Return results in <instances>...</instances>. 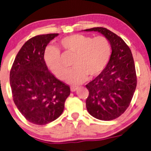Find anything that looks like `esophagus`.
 I'll use <instances>...</instances> for the list:
<instances>
[{"label":"esophagus","mask_w":151,"mask_h":151,"mask_svg":"<svg viewBox=\"0 0 151 151\" xmlns=\"http://www.w3.org/2000/svg\"><path fill=\"white\" fill-rule=\"evenodd\" d=\"M77 89H78V88L77 87H74V86H72V87L70 88V90H71L72 92H75Z\"/></svg>","instance_id":"obj_1"}]
</instances>
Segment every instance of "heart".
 I'll return each instance as SVG.
<instances>
[{
  "mask_svg": "<svg viewBox=\"0 0 151 151\" xmlns=\"http://www.w3.org/2000/svg\"><path fill=\"white\" fill-rule=\"evenodd\" d=\"M60 45L65 52L75 55L72 70L66 74L65 81L72 85L82 83L89 77L94 78L107 67L112 54L109 40L104 36L92 38L75 34L60 41ZM44 60L48 68L59 79H63L67 68L62 61L60 51L56 47L45 50Z\"/></svg>",
  "mask_w": 151,
  "mask_h": 151,
  "instance_id": "1",
  "label": "heart"
}]
</instances>
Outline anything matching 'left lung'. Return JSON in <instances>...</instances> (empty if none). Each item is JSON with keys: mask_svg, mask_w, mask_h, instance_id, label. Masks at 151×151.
Returning a JSON list of instances; mask_svg holds the SVG:
<instances>
[{"mask_svg": "<svg viewBox=\"0 0 151 151\" xmlns=\"http://www.w3.org/2000/svg\"><path fill=\"white\" fill-rule=\"evenodd\" d=\"M86 32H98L109 40L112 54L107 67L86 85L89 95L86 108L96 119L110 121L119 117L129 106L137 86V76L131 50L124 40L104 27Z\"/></svg>", "mask_w": 151, "mask_h": 151, "instance_id": "1", "label": "left lung"}]
</instances>
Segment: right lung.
I'll list each match as a JSON object with an SVG mask.
<instances>
[{
  "label": "right lung",
  "mask_w": 151,
  "mask_h": 151,
  "mask_svg": "<svg viewBox=\"0 0 151 151\" xmlns=\"http://www.w3.org/2000/svg\"><path fill=\"white\" fill-rule=\"evenodd\" d=\"M59 34L38 35L28 40L18 52L10 71L13 100L28 122L45 125L64 110L69 86L48 70L44 60L46 46Z\"/></svg>",
  "instance_id": "add662e5"
}]
</instances>
